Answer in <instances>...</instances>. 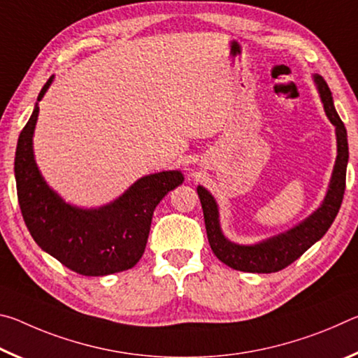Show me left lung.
<instances>
[{
  "label": "left lung",
  "mask_w": 358,
  "mask_h": 358,
  "mask_svg": "<svg viewBox=\"0 0 358 358\" xmlns=\"http://www.w3.org/2000/svg\"><path fill=\"white\" fill-rule=\"evenodd\" d=\"M313 80L316 83L327 118L335 126L336 161L333 166L329 189H327L324 201L310 216L295 224L286 232L273 235V237L252 245H238L224 235L220 221V207H217L215 197L203 186H197L211 251L230 268L250 271V273H273V271L286 268L287 265L292 264L303 252L310 250L316 241L324 237L331 222L335 221L339 207H341L349 161L348 132L335 110V106H333V96L329 85L319 74H314Z\"/></svg>",
  "instance_id": "obj_1"
}]
</instances>
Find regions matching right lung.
I'll list each match as a JSON object with an SVG mask.
<instances>
[{
	"mask_svg": "<svg viewBox=\"0 0 358 358\" xmlns=\"http://www.w3.org/2000/svg\"><path fill=\"white\" fill-rule=\"evenodd\" d=\"M53 78L42 87L38 102ZM38 102L20 132L14 162L17 196L29 234L41 250L78 275L106 276L132 268L147 246L156 205L183 183V173L162 171L145 175L120 197L98 208L66 202L47 185L34 159Z\"/></svg>",
	"mask_w": 358,
	"mask_h": 358,
	"instance_id": "right-lung-1",
	"label": "right lung"
}]
</instances>
